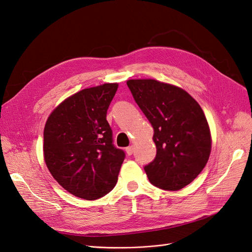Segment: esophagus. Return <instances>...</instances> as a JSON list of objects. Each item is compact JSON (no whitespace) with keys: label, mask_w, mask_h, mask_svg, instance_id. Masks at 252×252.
Instances as JSON below:
<instances>
[{"label":"esophagus","mask_w":252,"mask_h":252,"mask_svg":"<svg viewBox=\"0 0 252 252\" xmlns=\"http://www.w3.org/2000/svg\"><path fill=\"white\" fill-rule=\"evenodd\" d=\"M126 153L128 156H131V155L134 153V146H128V147H126Z\"/></svg>","instance_id":"1"}]
</instances>
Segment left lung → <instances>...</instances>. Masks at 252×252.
<instances>
[{"label":"left lung","instance_id":"obj_1","mask_svg":"<svg viewBox=\"0 0 252 252\" xmlns=\"http://www.w3.org/2000/svg\"><path fill=\"white\" fill-rule=\"evenodd\" d=\"M126 85L154 127L157 156L145 166L149 181L163 190L183 189L203 171L212 151L205 114L177 86L150 78L130 79Z\"/></svg>","mask_w":252,"mask_h":252}]
</instances>
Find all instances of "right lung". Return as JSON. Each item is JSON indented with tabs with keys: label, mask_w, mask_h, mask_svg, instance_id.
Returning <instances> with one entry per match:
<instances>
[{
	"label": "right lung",
	"mask_w": 252,
	"mask_h": 252,
	"mask_svg": "<svg viewBox=\"0 0 252 252\" xmlns=\"http://www.w3.org/2000/svg\"><path fill=\"white\" fill-rule=\"evenodd\" d=\"M118 84L87 88L52 110L44 128V160L63 189L84 200L107 194L118 180L125 153L113 145L107 109Z\"/></svg>",
	"instance_id": "right-lung-1"
}]
</instances>
